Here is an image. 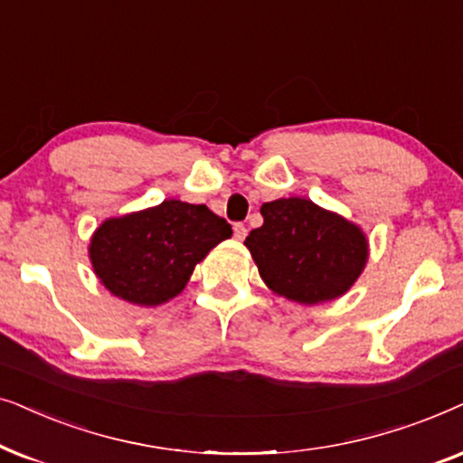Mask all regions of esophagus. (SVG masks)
<instances>
[{
    "instance_id": "esophagus-1",
    "label": "esophagus",
    "mask_w": 463,
    "mask_h": 463,
    "mask_svg": "<svg viewBox=\"0 0 463 463\" xmlns=\"http://www.w3.org/2000/svg\"><path fill=\"white\" fill-rule=\"evenodd\" d=\"M232 231H235L237 239H245V235H248V228H245V224H241V222H237V224L232 226Z\"/></svg>"
}]
</instances>
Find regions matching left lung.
<instances>
[{"label": "left lung", "instance_id": "8db88e82", "mask_svg": "<svg viewBox=\"0 0 463 463\" xmlns=\"http://www.w3.org/2000/svg\"><path fill=\"white\" fill-rule=\"evenodd\" d=\"M260 213L264 224L245 245L275 294L300 305L326 303L347 292L364 270L368 239L354 222L300 196L264 203Z\"/></svg>", "mask_w": 463, "mask_h": 463}]
</instances>
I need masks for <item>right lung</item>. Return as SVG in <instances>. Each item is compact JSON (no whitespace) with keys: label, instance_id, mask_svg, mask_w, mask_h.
<instances>
[{"label":"right lung","instance_id":"right-lung-1","mask_svg":"<svg viewBox=\"0 0 463 463\" xmlns=\"http://www.w3.org/2000/svg\"><path fill=\"white\" fill-rule=\"evenodd\" d=\"M231 235V224L205 205L167 199L103 222L89 256L99 281L114 296L156 307L180 294L196 264Z\"/></svg>","mask_w":463,"mask_h":463}]
</instances>
